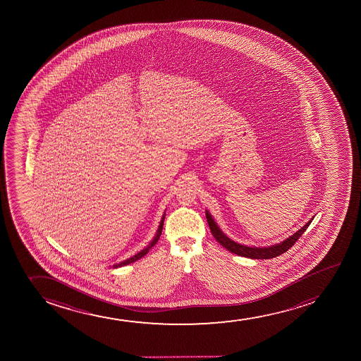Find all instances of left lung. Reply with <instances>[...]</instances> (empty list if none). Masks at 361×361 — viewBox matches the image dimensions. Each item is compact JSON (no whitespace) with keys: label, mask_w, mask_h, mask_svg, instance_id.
<instances>
[{"label":"left lung","mask_w":361,"mask_h":361,"mask_svg":"<svg viewBox=\"0 0 361 361\" xmlns=\"http://www.w3.org/2000/svg\"><path fill=\"white\" fill-rule=\"evenodd\" d=\"M206 218H207L212 235L219 242L220 245L228 249V252H231V253L237 254L240 257H249V259H272V257L286 253L288 249L294 245L295 242L301 237L303 232L306 231V228L310 226L312 220H313V218H312L305 226H302L298 231L295 232L294 235H291L289 238H286L281 243L269 245V247H248V245H240L235 240H230L224 232L220 230L219 226L216 225V221L212 218L208 211H206Z\"/></svg>","instance_id":"obj_1"}]
</instances>
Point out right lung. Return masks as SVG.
<instances>
[{
  "label": "right lung",
  "mask_w": 361,
  "mask_h": 361,
  "mask_svg": "<svg viewBox=\"0 0 361 361\" xmlns=\"http://www.w3.org/2000/svg\"><path fill=\"white\" fill-rule=\"evenodd\" d=\"M164 220H165V214L162 216L161 221H160V225H159L158 231H157V235L154 236L153 240L150 242L149 245H147V247H145L143 250H141L140 253H137L136 255H133V257H129L128 260H124V262H119V264H114L113 267L116 269V267H121V266L129 265V264H131V262H137L138 259H141V257H145V254L149 252V249L152 248V247H154V245H157V242H158L159 238H160V236H161L162 226H164Z\"/></svg>",
  "instance_id": "right-lung-1"
}]
</instances>
